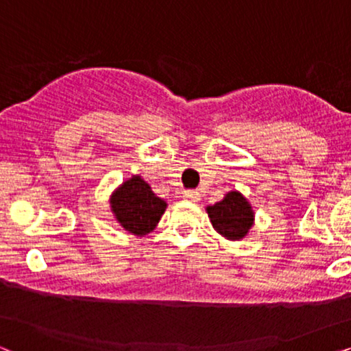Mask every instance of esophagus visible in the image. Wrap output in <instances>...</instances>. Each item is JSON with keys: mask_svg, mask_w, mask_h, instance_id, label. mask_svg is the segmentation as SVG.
Wrapping results in <instances>:
<instances>
[{"mask_svg": "<svg viewBox=\"0 0 351 351\" xmlns=\"http://www.w3.org/2000/svg\"><path fill=\"white\" fill-rule=\"evenodd\" d=\"M183 199L191 200V202H199L200 200V194L197 191H184L183 193Z\"/></svg>", "mask_w": 351, "mask_h": 351, "instance_id": "obj_1", "label": "esophagus"}]
</instances>
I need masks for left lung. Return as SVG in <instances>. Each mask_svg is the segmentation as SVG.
Returning <instances> with one entry per match:
<instances>
[{
    "instance_id": "obj_1",
    "label": "left lung",
    "mask_w": 351,
    "mask_h": 351,
    "mask_svg": "<svg viewBox=\"0 0 351 351\" xmlns=\"http://www.w3.org/2000/svg\"><path fill=\"white\" fill-rule=\"evenodd\" d=\"M207 213L218 234L230 241L244 239L254 226V210L249 200L237 191H231L215 205H208Z\"/></svg>"
}]
</instances>
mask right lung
I'll return each mask as SVG.
<instances>
[{
    "instance_id": "1",
    "label": "right lung",
    "mask_w": 351,
    "mask_h": 351,
    "mask_svg": "<svg viewBox=\"0 0 351 351\" xmlns=\"http://www.w3.org/2000/svg\"><path fill=\"white\" fill-rule=\"evenodd\" d=\"M110 208L125 231L146 236L160 221L167 202L152 193L139 175H133L110 195Z\"/></svg>"
}]
</instances>
